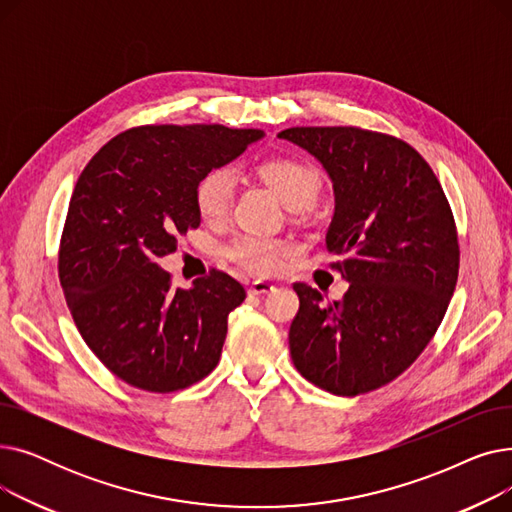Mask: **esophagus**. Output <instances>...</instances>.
Masks as SVG:
<instances>
[{"instance_id": "obj_1", "label": "esophagus", "mask_w": 512, "mask_h": 512, "mask_svg": "<svg viewBox=\"0 0 512 512\" xmlns=\"http://www.w3.org/2000/svg\"><path fill=\"white\" fill-rule=\"evenodd\" d=\"M276 286L272 284V282H267V280H255L251 286H249V292L251 294H267V292H272Z\"/></svg>"}]
</instances>
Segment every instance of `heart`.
Masks as SVG:
<instances>
[{
	"label": "heart",
	"instance_id": "heart-1",
	"mask_svg": "<svg viewBox=\"0 0 512 512\" xmlns=\"http://www.w3.org/2000/svg\"><path fill=\"white\" fill-rule=\"evenodd\" d=\"M257 174L270 184L282 203L290 209H305L317 201L321 191L319 170L305 159L297 157H270L257 166ZM236 195V174L226 168H211L195 186V205L201 218L209 224H218L228 218ZM292 253V245L282 238L261 234L234 236L224 255L245 270L261 276L278 274Z\"/></svg>",
	"mask_w": 512,
	"mask_h": 512
}]
</instances>
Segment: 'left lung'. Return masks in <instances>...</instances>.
<instances>
[{
    "mask_svg": "<svg viewBox=\"0 0 512 512\" xmlns=\"http://www.w3.org/2000/svg\"><path fill=\"white\" fill-rule=\"evenodd\" d=\"M326 168L336 209L326 245L344 297L294 282L288 344L305 380L336 396L378 390L407 371L440 328L459 278V234L442 184L409 143L357 126L280 132Z\"/></svg>",
    "mask_w": 512,
    "mask_h": 512,
    "instance_id": "obj_1",
    "label": "left lung"
}]
</instances>
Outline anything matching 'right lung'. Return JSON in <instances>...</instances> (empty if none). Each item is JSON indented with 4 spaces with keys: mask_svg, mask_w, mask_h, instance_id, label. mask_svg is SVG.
I'll return each instance as SVG.
<instances>
[{
    "mask_svg": "<svg viewBox=\"0 0 512 512\" xmlns=\"http://www.w3.org/2000/svg\"><path fill=\"white\" fill-rule=\"evenodd\" d=\"M261 137L222 124L134 126L78 176L60 238V284L80 336L122 382L168 394L218 365L245 286L211 270L193 288H176L157 259L201 224L199 178Z\"/></svg>",
    "mask_w": 512,
    "mask_h": 512,
    "instance_id": "obj_1",
    "label": "right lung"
}]
</instances>
